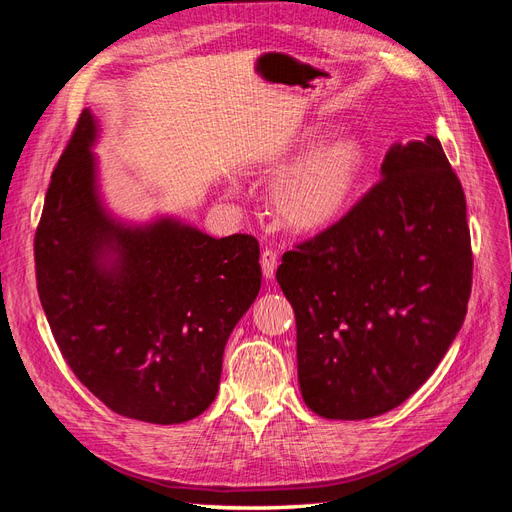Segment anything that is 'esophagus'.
<instances>
[{
	"label": "esophagus",
	"instance_id": "esophagus-1",
	"mask_svg": "<svg viewBox=\"0 0 512 512\" xmlns=\"http://www.w3.org/2000/svg\"><path fill=\"white\" fill-rule=\"evenodd\" d=\"M277 265H280V256H277L273 250H265L260 254V267H262V273H265L267 280H273Z\"/></svg>",
	"mask_w": 512,
	"mask_h": 512
}]
</instances>
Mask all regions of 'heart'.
I'll return each instance as SVG.
<instances>
[{"instance_id":"obj_1","label":"heart","mask_w":512,"mask_h":512,"mask_svg":"<svg viewBox=\"0 0 512 512\" xmlns=\"http://www.w3.org/2000/svg\"><path fill=\"white\" fill-rule=\"evenodd\" d=\"M331 123H307L284 136L260 162L285 173L271 185V209L288 230L316 235L344 218L361 188L365 149L356 136L329 138ZM230 192H237L230 185Z\"/></svg>"}]
</instances>
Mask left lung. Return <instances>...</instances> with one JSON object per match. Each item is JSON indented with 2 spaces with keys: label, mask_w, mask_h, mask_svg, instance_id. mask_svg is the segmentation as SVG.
Wrapping results in <instances>:
<instances>
[{
  "label": "left lung",
  "mask_w": 512,
  "mask_h": 512,
  "mask_svg": "<svg viewBox=\"0 0 512 512\" xmlns=\"http://www.w3.org/2000/svg\"><path fill=\"white\" fill-rule=\"evenodd\" d=\"M275 277L309 410L363 421L404 404L451 348L472 288L466 196L438 138L393 145L376 188Z\"/></svg>",
  "instance_id": "1"
}]
</instances>
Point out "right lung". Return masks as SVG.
Instances as JSON below:
<instances>
[{"instance_id":"right-lung-1","label":"right lung","mask_w":512,"mask_h":512,"mask_svg":"<svg viewBox=\"0 0 512 512\" xmlns=\"http://www.w3.org/2000/svg\"><path fill=\"white\" fill-rule=\"evenodd\" d=\"M96 115L59 158L36 232L40 303L66 363L106 408L153 425L203 414L235 324L258 297V241L215 239L175 215L108 207Z\"/></svg>"}]
</instances>
